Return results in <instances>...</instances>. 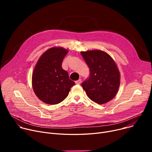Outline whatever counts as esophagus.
<instances>
[{
    "label": "esophagus",
    "mask_w": 152,
    "mask_h": 152,
    "mask_svg": "<svg viewBox=\"0 0 152 152\" xmlns=\"http://www.w3.org/2000/svg\"><path fill=\"white\" fill-rule=\"evenodd\" d=\"M75 83H76V84H80L81 83V79H79L78 80H77V81H75Z\"/></svg>",
    "instance_id": "esophagus-1"
}]
</instances>
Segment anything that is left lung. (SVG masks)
I'll list each match as a JSON object with an SVG mask.
<instances>
[{"label": "left lung", "instance_id": "1", "mask_svg": "<svg viewBox=\"0 0 152 152\" xmlns=\"http://www.w3.org/2000/svg\"><path fill=\"white\" fill-rule=\"evenodd\" d=\"M90 71L88 79L81 84L87 96L98 104L110 101L116 95L120 84V73L115 62L102 50L81 52Z\"/></svg>", "mask_w": 152, "mask_h": 152}]
</instances>
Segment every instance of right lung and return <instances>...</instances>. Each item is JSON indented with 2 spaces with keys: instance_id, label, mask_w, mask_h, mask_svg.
<instances>
[{
  "instance_id": "1",
  "label": "right lung",
  "mask_w": 152,
  "mask_h": 152,
  "mask_svg": "<svg viewBox=\"0 0 152 152\" xmlns=\"http://www.w3.org/2000/svg\"><path fill=\"white\" fill-rule=\"evenodd\" d=\"M67 53L62 47H52L42 55L34 68L33 88L37 97L47 104L55 105L62 102L75 84L61 66Z\"/></svg>"
}]
</instances>
